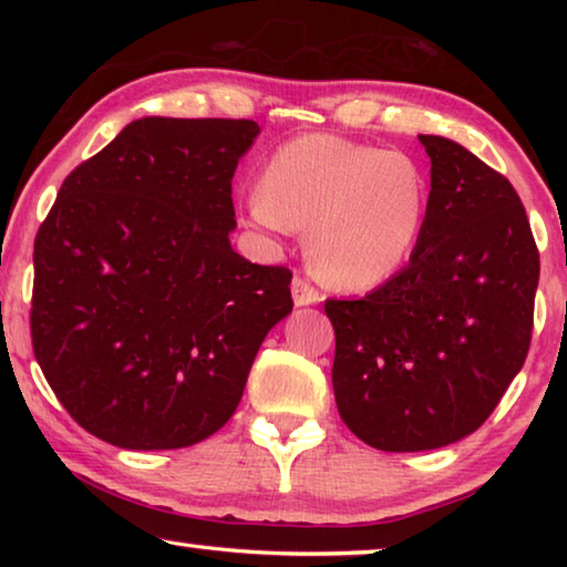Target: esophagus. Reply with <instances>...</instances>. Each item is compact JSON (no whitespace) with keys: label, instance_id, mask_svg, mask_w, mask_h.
Masks as SVG:
<instances>
[{"label":"esophagus","instance_id":"esophagus-1","mask_svg":"<svg viewBox=\"0 0 567 567\" xmlns=\"http://www.w3.org/2000/svg\"><path fill=\"white\" fill-rule=\"evenodd\" d=\"M292 300L297 307H305V305H318L320 302V292L315 290V287L302 280V277H295L292 280Z\"/></svg>","mask_w":567,"mask_h":567}]
</instances>
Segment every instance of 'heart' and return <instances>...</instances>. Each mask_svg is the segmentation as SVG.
<instances>
[{"mask_svg": "<svg viewBox=\"0 0 567 567\" xmlns=\"http://www.w3.org/2000/svg\"><path fill=\"white\" fill-rule=\"evenodd\" d=\"M427 182L400 150L338 134H302L275 150L245 215L270 235L307 229L315 275L338 290H370L395 275L425 225Z\"/></svg>", "mask_w": 567, "mask_h": 567, "instance_id": "obj_1", "label": "heart"}]
</instances>
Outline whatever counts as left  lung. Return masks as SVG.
<instances>
[{"label":"left lung","mask_w":567,"mask_h":567,"mask_svg":"<svg viewBox=\"0 0 567 567\" xmlns=\"http://www.w3.org/2000/svg\"><path fill=\"white\" fill-rule=\"evenodd\" d=\"M410 262L362 300H328L340 417L385 453L445 447L483 425L530 348L540 255L501 172L437 134Z\"/></svg>","instance_id":"1"}]
</instances>
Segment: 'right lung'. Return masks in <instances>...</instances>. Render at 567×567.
<instances>
[{
    "mask_svg": "<svg viewBox=\"0 0 567 567\" xmlns=\"http://www.w3.org/2000/svg\"><path fill=\"white\" fill-rule=\"evenodd\" d=\"M257 134L252 120H134L62 182L37 233L34 358L104 443L215 435L292 312V272L229 245L233 177Z\"/></svg>",
    "mask_w": 567,
    "mask_h": 567,
    "instance_id": "obj_1",
    "label": "right lung"
}]
</instances>
